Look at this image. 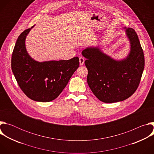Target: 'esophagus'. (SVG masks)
I'll return each mask as SVG.
<instances>
[{
    "label": "esophagus",
    "instance_id": "1",
    "mask_svg": "<svg viewBox=\"0 0 154 154\" xmlns=\"http://www.w3.org/2000/svg\"><path fill=\"white\" fill-rule=\"evenodd\" d=\"M79 61H80V64L83 65L84 64V62H85V58L83 57H81L79 58Z\"/></svg>",
    "mask_w": 154,
    "mask_h": 154
}]
</instances>
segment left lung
<instances>
[{
  "label": "left lung",
  "instance_id": "left-lung-1",
  "mask_svg": "<svg viewBox=\"0 0 154 154\" xmlns=\"http://www.w3.org/2000/svg\"><path fill=\"white\" fill-rule=\"evenodd\" d=\"M131 50L128 56L116 61L99 48H87L82 52L86 58L87 82L96 97L105 103L122 101L137 90L144 68V56L135 30L127 28Z\"/></svg>",
  "mask_w": 154,
  "mask_h": 154
}]
</instances>
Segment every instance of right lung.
I'll use <instances>...</instances> for the list:
<instances>
[{
    "label": "right lung",
    "instance_id": "right-lung-1",
    "mask_svg": "<svg viewBox=\"0 0 154 154\" xmlns=\"http://www.w3.org/2000/svg\"><path fill=\"white\" fill-rule=\"evenodd\" d=\"M19 36L11 56V69L21 90L32 100L50 102L67 85L79 66L77 57L69 60L38 62L27 54L25 39L31 29Z\"/></svg>",
    "mask_w": 154,
    "mask_h": 154
}]
</instances>
